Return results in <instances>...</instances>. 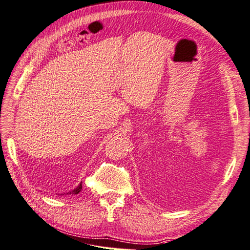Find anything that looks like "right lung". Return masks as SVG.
<instances>
[{"label": "right lung", "instance_id": "add662e5", "mask_svg": "<svg viewBox=\"0 0 250 250\" xmlns=\"http://www.w3.org/2000/svg\"><path fill=\"white\" fill-rule=\"evenodd\" d=\"M82 183V182H81ZM79 184L78 185V187L75 188V189H72V190H70L69 193H67V194H71V195H76V194H79L80 192H81V189H82V184Z\"/></svg>", "mask_w": 250, "mask_h": 250}]
</instances>
